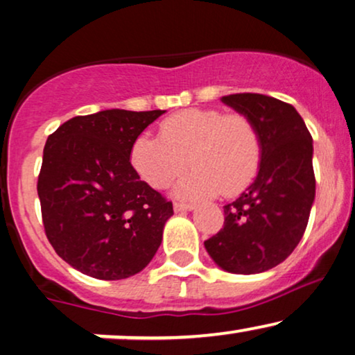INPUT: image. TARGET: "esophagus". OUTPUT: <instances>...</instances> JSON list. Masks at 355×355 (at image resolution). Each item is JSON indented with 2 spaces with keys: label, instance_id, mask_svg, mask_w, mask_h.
<instances>
[{
  "label": "esophagus",
  "instance_id": "1",
  "mask_svg": "<svg viewBox=\"0 0 355 355\" xmlns=\"http://www.w3.org/2000/svg\"><path fill=\"white\" fill-rule=\"evenodd\" d=\"M174 211H186L194 209V204H187V202H174Z\"/></svg>",
  "mask_w": 355,
  "mask_h": 355
}]
</instances>
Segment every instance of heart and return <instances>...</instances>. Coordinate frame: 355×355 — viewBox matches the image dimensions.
I'll return each mask as SVG.
<instances>
[{
  "label": "heart",
  "mask_w": 355,
  "mask_h": 355,
  "mask_svg": "<svg viewBox=\"0 0 355 355\" xmlns=\"http://www.w3.org/2000/svg\"><path fill=\"white\" fill-rule=\"evenodd\" d=\"M159 138L140 135L130 150L132 166L153 189H164L187 166L181 196H234L261 166L262 141L256 123L241 112L184 109L159 123Z\"/></svg>",
  "instance_id": "1"
}]
</instances>
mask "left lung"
Instances as JSON below:
<instances>
[{
	"label": "left lung",
	"mask_w": 355,
	"mask_h": 355,
	"mask_svg": "<svg viewBox=\"0 0 355 355\" xmlns=\"http://www.w3.org/2000/svg\"><path fill=\"white\" fill-rule=\"evenodd\" d=\"M222 101L259 128L262 158L254 182L223 207V228L204 245L228 272H264L287 259L305 233L316 186L313 140L292 104L257 93Z\"/></svg>",
	"instance_id": "left-lung-1"
}]
</instances>
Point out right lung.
<instances>
[{
  "label": "right lung",
  "instance_id": "1",
  "mask_svg": "<svg viewBox=\"0 0 355 355\" xmlns=\"http://www.w3.org/2000/svg\"><path fill=\"white\" fill-rule=\"evenodd\" d=\"M164 112L101 110L49 135L37 181L44 230L55 252L80 272L127 279L158 251L173 202L141 181L130 150Z\"/></svg>",
  "mask_w": 355,
  "mask_h": 355
}]
</instances>
